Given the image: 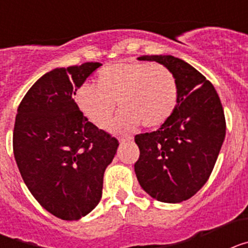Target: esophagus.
<instances>
[{
	"label": "esophagus",
	"mask_w": 248,
	"mask_h": 248,
	"mask_svg": "<svg viewBox=\"0 0 248 248\" xmlns=\"http://www.w3.org/2000/svg\"><path fill=\"white\" fill-rule=\"evenodd\" d=\"M131 139H133L131 137H120L119 141L120 143H125V141H128V140H131Z\"/></svg>",
	"instance_id": "34e87169"
}]
</instances>
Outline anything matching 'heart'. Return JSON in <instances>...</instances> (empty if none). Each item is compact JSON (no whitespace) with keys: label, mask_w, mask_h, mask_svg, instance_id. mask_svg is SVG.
<instances>
[{"label":"heart","mask_w":248,"mask_h":248,"mask_svg":"<svg viewBox=\"0 0 248 248\" xmlns=\"http://www.w3.org/2000/svg\"><path fill=\"white\" fill-rule=\"evenodd\" d=\"M76 102L94 125L105 129L117 108L123 109L114 128L126 130L141 123L155 128L168 122L179 102V84L169 68L154 63L124 62L103 68L98 84L84 83Z\"/></svg>","instance_id":"1"}]
</instances>
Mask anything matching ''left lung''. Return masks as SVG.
<instances>
[{
  "mask_svg": "<svg viewBox=\"0 0 248 248\" xmlns=\"http://www.w3.org/2000/svg\"><path fill=\"white\" fill-rule=\"evenodd\" d=\"M165 65L179 84V102L156 131L135 135L140 155L134 170L144 191L161 202H183L209 180L226 134L222 104L214 85L172 56H143Z\"/></svg>",
  "mask_w": 248,
  "mask_h": 248,
  "instance_id": "obj_1",
  "label": "left lung"
}]
</instances>
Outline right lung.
I'll use <instances>...</instances> for the list:
<instances>
[{
  "mask_svg": "<svg viewBox=\"0 0 248 248\" xmlns=\"http://www.w3.org/2000/svg\"><path fill=\"white\" fill-rule=\"evenodd\" d=\"M98 62L41 77L17 109L13 154L31 194L56 217L79 220L102 199L103 176L119 143L79 110L74 95Z\"/></svg>",
  "mask_w": 248,
  "mask_h": 248,
  "instance_id": "right-lung-1",
  "label": "right lung"
}]
</instances>
